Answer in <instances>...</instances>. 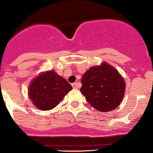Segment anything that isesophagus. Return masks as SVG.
<instances>
[{
    "label": "esophagus",
    "mask_w": 153,
    "mask_h": 153,
    "mask_svg": "<svg viewBox=\"0 0 153 153\" xmlns=\"http://www.w3.org/2000/svg\"><path fill=\"white\" fill-rule=\"evenodd\" d=\"M72 86H73V88L74 89H77L78 88V85H77V83L74 82V83H72Z\"/></svg>",
    "instance_id": "obj_1"
}]
</instances>
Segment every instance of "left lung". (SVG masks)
<instances>
[{"instance_id": "1", "label": "left lung", "mask_w": 153, "mask_h": 153, "mask_svg": "<svg viewBox=\"0 0 153 153\" xmlns=\"http://www.w3.org/2000/svg\"><path fill=\"white\" fill-rule=\"evenodd\" d=\"M81 93L91 106L102 112L115 109L126 90L123 77L113 66L103 62L91 67L81 79Z\"/></svg>"}]
</instances>
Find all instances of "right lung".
<instances>
[{"label": "right lung", "mask_w": 153, "mask_h": 153, "mask_svg": "<svg viewBox=\"0 0 153 153\" xmlns=\"http://www.w3.org/2000/svg\"><path fill=\"white\" fill-rule=\"evenodd\" d=\"M72 88L65 79L51 70L41 72L33 79L28 88V97L36 108L48 111L59 105Z\"/></svg>", "instance_id": "add662e5"}]
</instances>
